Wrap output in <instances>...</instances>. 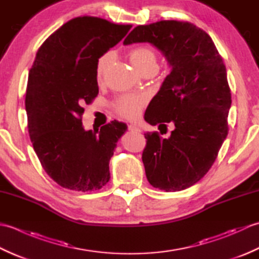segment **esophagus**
I'll list each match as a JSON object with an SVG mask.
<instances>
[{
    "label": "esophagus",
    "mask_w": 259,
    "mask_h": 259,
    "mask_svg": "<svg viewBox=\"0 0 259 259\" xmlns=\"http://www.w3.org/2000/svg\"><path fill=\"white\" fill-rule=\"evenodd\" d=\"M128 128H129L130 131H135V133H140V131H141V129L139 128V126H137L135 124H130Z\"/></svg>",
    "instance_id": "esophagus-1"
}]
</instances>
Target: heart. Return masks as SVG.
I'll return each instance as SVG.
<instances>
[{
  "label": "heart",
  "mask_w": 259,
  "mask_h": 259,
  "mask_svg": "<svg viewBox=\"0 0 259 259\" xmlns=\"http://www.w3.org/2000/svg\"><path fill=\"white\" fill-rule=\"evenodd\" d=\"M130 61L137 69H140L144 65L156 62V52L151 48L148 47H137L129 52ZM111 54L106 53L99 59L97 64V76L98 79H101L102 75L106 72L109 65ZM146 98L144 96H124L121 97L117 102V111L128 119H134L141 111V108L144 106Z\"/></svg>",
  "instance_id": "1"
}]
</instances>
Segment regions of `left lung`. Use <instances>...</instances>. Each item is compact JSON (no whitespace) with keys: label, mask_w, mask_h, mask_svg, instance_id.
Returning <instances> with one entry per match:
<instances>
[{"label":"left lung","mask_w":259,"mask_h":259,"mask_svg":"<svg viewBox=\"0 0 259 259\" xmlns=\"http://www.w3.org/2000/svg\"><path fill=\"white\" fill-rule=\"evenodd\" d=\"M142 42L156 47L171 68L145 120L151 125L175 124L167 139L158 133L145 134L142 162L152 187L180 191L208 172L228 135L232 95L226 67L211 37L188 22L138 25L123 45Z\"/></svg>","instance_id":"8db88e82"}]
</instances>
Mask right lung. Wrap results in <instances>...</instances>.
Wrapping results in <instances>:
<instances>
[{
    "label": "right lung",
    "instance_id": "1",
    "mask_svg": "<svg viewBox=\"0 0 259 259\" xmlns=\"http://www.w3.org/2000/svg\"><path fill=\"white\" fill-rule=\"evenodd\" d=\"M130 29L79 16L52 33L36 52L25 96L27 128L43 169L63 188L95 191L110 179L109 161L126 124L114 120L85 131L82 107L99 93V59Z\"/></svg>",
    "mask_w": 259,
    "mask_h": 259
}]
</instances>
